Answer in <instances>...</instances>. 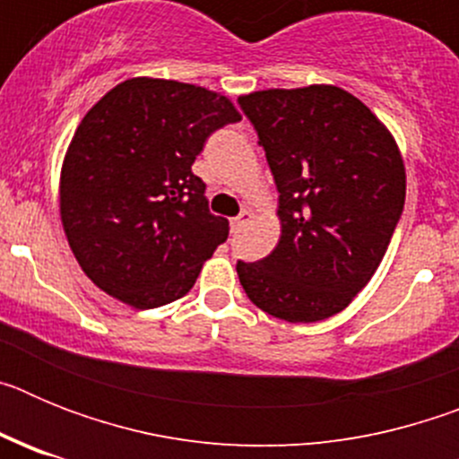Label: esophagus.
<instances>
[{
    "label": "esophagus",
    "instance_id": "obj_1",
    "mask_svg": "<svg viewBox=\"0 0 459 459\" xmlns=\"http://www.w3.org/2000/svg\"><path fill=\"white\" fill-rule=\"evenodd\" d=\"M250 218H253V213H250V211H241L237 218H232V222H230V225H232V230L237 232V230H241L243 225H248Z\"/></svg>",
    "mask_w": 459,
    "mask_h": 459
}]
</instances>
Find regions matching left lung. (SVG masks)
<instances>
[{"label": "left lung", "mask_w": 459, "mask_h": 459, "mask_svg": "<svg viewBox=\"0 0 459 459\" xmlns=\"http://www.w3.org/2000/svg\"><path fill=\"white\" fill-rule=\"evenodd\" d=\"M278 188L280 241L237 273L250 301L291 324L333 317L370 282L403 216L395 137L344 89L310 84L238 99Z\"/></svg>", "instance_id": "left-lung-1"}]
</instances>
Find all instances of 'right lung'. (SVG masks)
<instances>
[{
	"label": "right lung",
	"instance_id": "right-lung-1",
	"mask_svg": "<svg viewBox=\"0 0 459 459\" xmlns=\"http://www.w3.org/2000/svg\"><path fill=\"white\" fill-rule=\"evenodd\" d=\"M234 121L222 93L160 78L126 80L84 115L64 156L59 216L99 290L137 310L188 294L230 234L190 168Z\"/></svg>",
	"mask_w": 459,
	"mask_h": 459
}]
</instances>
